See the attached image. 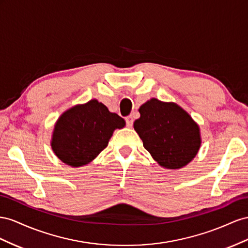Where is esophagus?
I'll return each instance as SVG.
<instances>
[{
	"label": "esophagus",
	"instance_id": "1",
	"mask_svg": "<svg viewBox=\"0 0 248 248\" xmlns=\"http://www.w3.org/2000/svg\"><path fill=\"white\" fill-rule=\"evenodd\" d=\"M125 122H126V125L130 126V128H131V126L133 125V122H134L133 116H132V115L126 116V117H125Z\"/></svg>",
	"mask_w": 248,
	"mask_h": 248
}]
</instances>
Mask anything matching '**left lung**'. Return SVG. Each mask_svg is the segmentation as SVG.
I'll return each mask as SVG.
<instances>
[{
	"instance_id": "1",
	"label": "left lung",
	"mask_w": 248,
	"mask_h": 248,
	"mask_svg": "<svg viewBox=\"0 0 248 248\" xmlns=\"http://www.w3.org/2000/svg\"><path fill=\"white\" fill-rule=\"evenodd\" d=\"M139 113L134 129L161 167L175 170L195 158L202 145L201 129L181 106L153 97L140 106Z\"/></svg>"
}]
</instances>
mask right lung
<instances>
[{
  "mask_svg": "<svg viewBox=\"0 0 248 248\" xmlns=\"http://www.w3.org/2000/svg\"><path fill=\"white\" fill-rule=\"evenodd\" d=\"M124 125V118L94 98L62 113L54 125L52 150L66 165H87L108 145L113 132Z\"/></svg>",
  "mask_w": 248,
  "mask_h": 248,
  "instance_id": "right-lung-1",
  "label": "right lung"
}]
</instances>
